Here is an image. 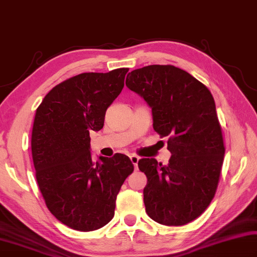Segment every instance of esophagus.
<instances>
[{
  "label": "esophagus",
  "mask_w": 257,
  "mask_h": 257,
  "mask_svg": "<svg viewBox=\"0 0 257 257\" xmlns=\"http://www.w3.org/2000/svg\"><path fill=\"white\" fill-rule=\"evenodd\" d=\"M130 159H131V161H132V164L134 165V167H136V169H137V167H138V163H139V157L138 156H134V155H132V156H130Z\"/></svg>",
  "instance_id": "obj_1"
}]
</instances>
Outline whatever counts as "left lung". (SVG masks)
<instances>
[{
	"label": "left lung",
	"instance_id": "1",
	"mask_svg": "<svg viewBox=\"0 0 257 257\" xmlns=\"http://www.w3.org/2000/svg\"><path fill=\"white\" fill-rule=\"evenodd\" d=\"M125 83L149 103L154 130L168 138L172 152L167 165L139 160L148 178L147 213L165 226H184L210 205L221 174L226 148L214 99L203 83L174 65L137 69Z\"/></svg>",
	"mask_w": 257,
	"mask_h": 257
}]
</instances>
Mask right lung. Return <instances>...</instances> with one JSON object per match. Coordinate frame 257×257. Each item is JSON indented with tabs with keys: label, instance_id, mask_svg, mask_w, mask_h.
I'll return each mask as SVG.
<instances>
[{
	"label": "right lung",
	"instance_id": "obj_1",
	"mask_svg": "<svg viewBox=\"0 0 257 257\" xmlns=\"http://www.w3.org/2000/svg\"><path fill=\"white\" fill-rule=\"evenodd\" d=\"M128 69L81 73L55 85L36 110L31 154L40 193L58 221L92 231L114 217L116 197L134 166L127 156L90 155V132L99 131L107 108L124 87Z\"/></svg>",
	"mask_w": 257,
	"mask_h": 257
}]
</instances>
